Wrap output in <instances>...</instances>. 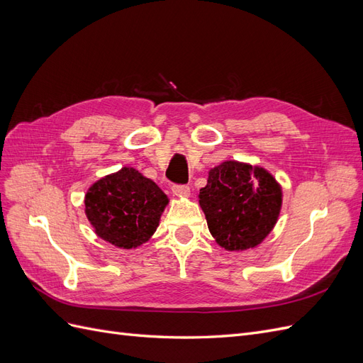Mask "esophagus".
<instances>
[{"instance_id": "obj_1", "label": "esophagus", "mask_w": 363, "mask_h": 363, "mask_svg": "<svg viewBox=\"0 0 363 363\" xmlns=\"http://www.w3.org/2000/svg\"><path fill=\"white\" fill-rule=\"evenodd\" d=\"M172 194L177 195V196H189L191 189H189V186H186V184H174L172 186Z\"/></svg>"}]
</instances>
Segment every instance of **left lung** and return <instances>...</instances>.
<instances>
[{
  "mask_svg": "<svg viewBox=\"0 0 363 363\" xmlns=\"http://www.w3.org/2000/svg\"><path fill=\"white\" fill-rule=\"evenodd\" d=\"M199 199L218 245L227 251H244L257 247L271 233L283 194L265 168L225 160L208 171Z\"/></svg>",
  "mask_w": 363,
  "mask_h": 363,
  "instance_id": "obj_1",
  "label": "left lung"
}]
</instances>
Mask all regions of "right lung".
<instances>
[{"label": "right lung", "mask_w": 363, "mask_h": 363, "mask_svg": "<svg viewBox=\"0 0 363 363\" xmlns=\"http://www.w3.org/2000/svg\"><path fill=\"white\" fill-rule=\"evenodd\" d=\"M168 196L139 171L124 167L95 182L84 196V212L96 236L124 250L155 235Z\"/></svg>", "instance_id": "1"}]
</instances>
